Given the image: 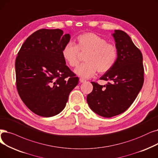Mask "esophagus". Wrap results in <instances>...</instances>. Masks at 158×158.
Segmentation results:
<instances>
[{
  "instance_id": "1",
  "label": "esophagus",
  "mask_w": 158,
  "mask_h": 158,
  "mask_svg": "<svg viewBox=\"0 0 158 158\" xmlns=\"http://www.w3.org/2000/svg\"><path fill=\"white\" fill-rule=\"evenodd\" d=\"M79 81H80L81 83H85V82L86 81L85 79H83V78H80V79H79Z\"/></svg>"
}]
</instances>
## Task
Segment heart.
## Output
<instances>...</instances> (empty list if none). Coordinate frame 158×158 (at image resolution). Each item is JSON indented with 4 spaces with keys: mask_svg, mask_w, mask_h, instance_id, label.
Listing matches in <instances>:
<instances>
[{
    "mask_svg": "<svg viewBox=\"0 0 158 158\" xmlns=\"http://www.w3.org/2000/svg\"><path fill=\"white\" fill-rule=\"evenodd\" d=\"M77 44L67 43L62 49V56L71 67L79 63L80 52L86 53L85 63L79 65L75 72L81 77H90L98 71L102 73L111 70L118 57V48L107 43L105 39L94 33H85L77 37Z\"/></svg>",
    "mask_w": 158,
    "mask_h": 158,
    "instance_id": "b5f03b06",
    "label": "heart"
}]
</instances>
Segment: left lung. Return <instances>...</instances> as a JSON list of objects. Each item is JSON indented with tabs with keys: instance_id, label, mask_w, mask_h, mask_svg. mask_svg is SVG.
<instances>
[{
	"instance_id": "obj_1",
	"label": "left lung",
	"mask_w": 158,
	"mask_h": 158,
	"mask_svg": "<svg viewBox=\"0 0 158 158\" xmlns=\"http://www.w3.org/2000/svg\"><path fill=\"white\" fill-rule=\"evenodd\" d=\"M112 35L118 50V59L112 69L100 78L110 83L102 86L92 82L93 90L87 95L90 108L105 118L126 111L135 101L144 83L141 51L125 31L116 30Z\"/></svg>"
}]
</instances>
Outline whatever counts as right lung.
<instances>
[{
  "label": "right lung",
  "instance_id": "right-lung-1",
  "mask_svg": "<svg viewBox=\"0 0 158 158\" xmlns=\"http://www.w3.org/2000/svg\"><path fill=\"white\" fill-rule=\"evenodd\" d=\"M69 34L60 29H40L26 39L15 60L20 98L35 114L52 117L64 108L79 78L66 64L63 46Z\"/></svg>",
  "mask_w": 158,
  "mask_h": 158
}]
</instances>
